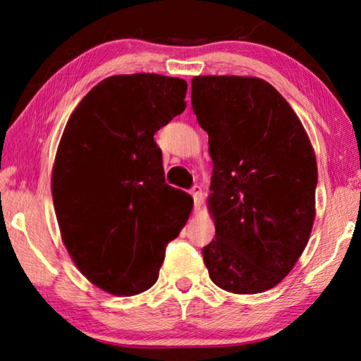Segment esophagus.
Returning <instances> with one entry per match:
<instances>
[{
  "label": "esophagus",
  "instance_id": "34e87169",
  "mask_svg": "<svg viewBox=\"0 0 361 361\" xmlns=\"http://www.w3.org/2000/svg\"><path fill=\"white\" fill-rule=\"evenodd\" d=\"M190 195L194 197V210L199 212L200 207H202V200H204V197H202V187L200 185L192 187Z\"/></svg>",
  "mask_w": 361,
  "mask_h": 361
}]
</instances>
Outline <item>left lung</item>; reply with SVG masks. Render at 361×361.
<instances>
[{
	"label": "left lung",
	"mask_w": 361,
	"mask_h": 361,
	"mask_svg": "<svg viewBox=\"0 0 361 361\" xmlns=\"http://www.w3.org/2000/svg\"><path fill=\"white\" fill-rule=\"evenodd\" d=\"M192 108L214 161L209 212L215 240L202 250L210 279L233 294L279 284L307 246L317 161L302 123L263 78H192Z\"/></svg>",
	"instance_id": "left-lung-1"
}]
</instances>
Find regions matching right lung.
<instances>
[{
    "label": "right lung",
    "instance_id": "obj_1",
    "mask_svg": "<svg viewBox=\"0 0 361 361\" xmlns=\"http://www.w3.org/2000/svg\"><path fill=\"white\" fill-rule=\"evenodd\" d=\"M187 82L157 73L113 75L68 118L52 167L63 245L80 273L113 295L157 281L166 245L192 210L167 185L156 131L185 110Z\"/></svg>",
    "mask_w": 361,
    "mask_h": 361
}]
</instances>
